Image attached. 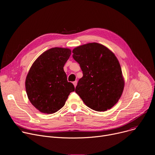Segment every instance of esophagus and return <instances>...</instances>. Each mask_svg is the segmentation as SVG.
<instances>
[{
	"label": "esophagus",
	"instance_id": "34e87169",
	"mask_svg": "<svg viewBox=\"0 0 155 155\" xmlns=\"http://www.w3.org/2000/svg\"><path fill=\"white\" fill-rule=\"evenodd\" d=\"M73 84H74V87H76L77 84V81H74V82H73Z\"/></svg>",
	"mask_w": 155,
	"mask_h": 155
}]
</instances>
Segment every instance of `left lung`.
Listing matches in <instances>:
<instances>
[{
    "label": "left lung",
    "instance_id": "8db88e82",
    "mask_svg": "<svg viewBox=\"0 0 155 155\" xmlns=\"http://www.w3.org/2000/svg\"><path fill=\"white\" fill-rule=\"evenodd\" d=\"M73 57L83 71L75 92L90 108L105 111L120 98L125 86L117 57L107 47L93 42L73 50Z\"/></svg>",
    "mask_w": 155,
    "mask_h": 155
}]
</instances>
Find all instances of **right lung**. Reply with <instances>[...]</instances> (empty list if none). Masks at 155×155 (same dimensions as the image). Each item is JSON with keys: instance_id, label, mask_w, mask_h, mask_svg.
<instances>
[{"instance_id": "obj_1", "label": "right lung", "mask_w": 155, "mask_h": 155, "mask_svg": "<svg viewBox=\"0 0 155 155\" xmlns=\"http://www.w3.org/2000/svg\"><path fill=\"white\" fill-rule=\"evenodd\" d=\"M71 53L68 48H51L31 66L25 79L26 92L31 104L40 112L55 113L64 106L70 93L75 90L64 70Z\"/></svg>"}]
</instances>
